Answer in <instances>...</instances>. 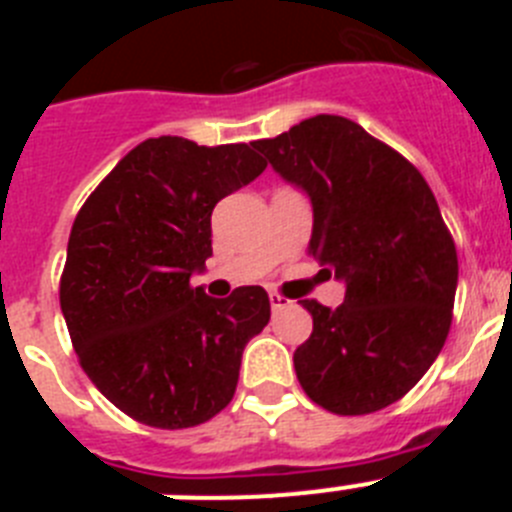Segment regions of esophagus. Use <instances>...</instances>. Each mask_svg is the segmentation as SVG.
<instances>
[{"mask_svg": "<svg viewBox=\"0 0 512 512\" xmlns=\"http://www.w3.org/2000/svg\"><path fill=\"white\" fill-rule=\"evenodd\" d=\"M269 302H271V310H284V307H292V300H287V297L277 295V292H271Z\"/></svg>", "mask_w": 512, "mask_h": 512, "instance_id": "esophagus-1", "label": "esophagus"}]
</instances>
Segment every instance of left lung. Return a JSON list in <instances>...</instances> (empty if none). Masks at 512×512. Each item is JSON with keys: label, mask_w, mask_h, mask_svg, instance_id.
I'll use <instances>...</instances> for the list:
<instances>
[{"label": "left lung", "mask_w": 512, "mask_h": 512, "mask_svg": "<svg viewBox=\"0 0 512 512\" xmlns=\"http://www.w3.org/2000/svg\"><path fill=\"white\" fill-rule=\"evenodd\" d=\"M253 148L310 197L307 253L346 284L336 310L302 300V390L336 415L377 413L413 390L449 336L459 261L436 197L408 158L346 117L315 115Z\"/></svg>", "instance_id": "obj_1"}]
</instances>
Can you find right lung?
<instances>
[{
    "label": "right lung",
    "mask_w": 512,
    "mask_h": 512,
    "mask_svg": "<svg viewBox=\"0 0 512 512\" xmlns=\"http://www.w3.org/2000/svg\"><path fill=\"white\" fill-rule=\"evenodd\" d=\"M264 169L246 143L148 138L76 215L61 312L81 369L138 423L192 428L233 400L243 348L269 323V295L238 287L215 300L192 274L212 256L217 202Z\"/></svg>",
    "instance_id": "add662e5"
}]
</instances>
